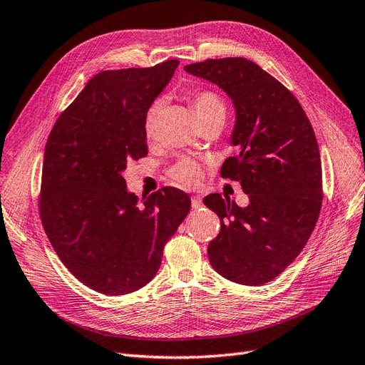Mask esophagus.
Masks as SVG:
<instances>
[{"mask_svg": "<svg viewBox=\"0 0 365 365\" xmlns=\"http://www.w3.org/2000/svg\"><path fill=\"white\" fill-rule=\"evenodd\" d=\"M191 205H192V209H198V207L203 206V203H201V198H200L198 195H194V197H192Z\"/></svg>", "mask_w": 365, "mask_h": 365, "instance_id": "obj_1", "label": "esophagus"}]
</instances>
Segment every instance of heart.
Here are the masks:
<instances>
[{
    "instance_id": "1",
    "label": "heart",
    "mask_w": 365,
    "mask_h": 365,
    "mask_svg": "<svg viewBox=\"0 0 365 365\" xmlns=\"http://www.w3.org/2000/svg\"><path fill=\"white\" fill-rule=\"evenodd\" d=\"M191 102L194 105V110H195L197 117L200 118L201 123H205V121L215 118V117H225V105H224L222 99L218 96L217 93H213L210 90L194 91L191 94ZM162 108H164V101L158 99L150 106H148V110L145 113L144 130H145V135L148 138L153 137L156 132ZM171 175L180 185L191 186L200 180L201 168L192 159H182L171 170Z\"/></svg>"
}]
</instances>
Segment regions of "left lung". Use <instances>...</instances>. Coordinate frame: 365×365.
I'll return each mask as SVG.
<instances>
[{"label":"left lung","mask_w":365,"mask_h":365,"mask_svg":"<svg viewBox=\"0 0 365 365\" xmlns=\"http://www.w3.org/2000/svg\"><path fill=\"white\" fill-rule=\"evenodd\" d=\"M185 71L218 86L236 121L221 175L248 195L247 207L210 194L203 201L221 220L207 248L212 267L244 286L272 281L299 255L322 207V162L301 103L260 66L242 58L206 60Z\"/></svg>","instance_id":"1"}]
</instances>
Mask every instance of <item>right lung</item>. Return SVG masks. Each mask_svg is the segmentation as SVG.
<instances>
[{
	"mask_svg": "<svg viewBox=\"0 0 365 365\" xmlns=\"http://www.w3.org/2000/svg\"><path fill=\"white\" fill-rule=\"evenodd\" d=\"M178 66L98 73L45 145L38 206L46 236L64 266L99 293L126 294L150 282L191 209L178 187H162L140 206L123 178L128 162L147 155L145 113Z\"/></svg>",
	"mask_w": 365,
	"mask_h": 365,
	"instance_id": "right-lung-1",
	"label": "right lung"
}]
</instances>
